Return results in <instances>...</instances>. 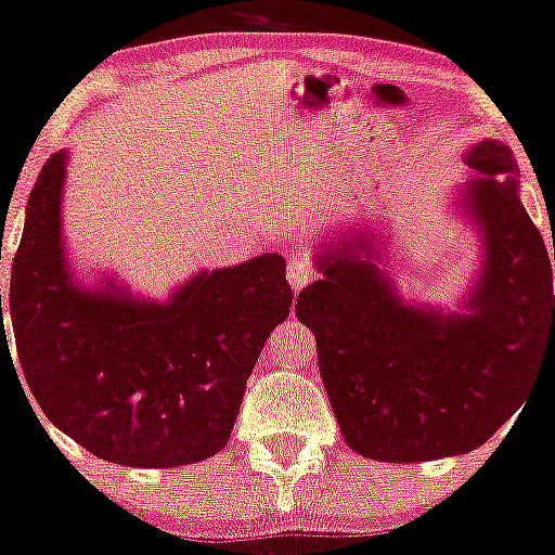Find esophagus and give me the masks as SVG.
<instances>
[{
  "instance_id": "esophagus-1",
  "label": "esophagus",
  "mask_w": 555,
  "mask_h": 555,
  "mask_svg": "<svg viewBox=\"0 0 555 555\" xmlns=\"http://www.w3.org/2000/svg\"><path fill=\"white\" fill-rule=\"evenodd\" d=\"M286 276H289L292 289L299 292V289H305V286H308L310 282H313L315 269H313V263H310V260L305 256H292L289 266H286Z\"/></svg>"
}]
</instances>
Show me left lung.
<instances>
[{
  "label": "left lung",
  "instance_id": "1",
  "mask_svg": "<svg viewBox=\"0 0 555 555\" xmlns=\"http://www.w3.org/2000/svg\"><path fill=\"white\" fill-rule=\"evenodd\" d=\"M464 162L477 171L464 208L486 253L456 313L406 305L378 266L380 234L360 232L323 242V276L297 297L344 441L367 460L467 454L519 410L540 358H555L551 258L519 201L512 149L480 140Z\"/></svg>",
  "mask_w": 555,
  "mask_h": 555
}]
</instances>
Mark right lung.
<instances>
[{"mask_svg":"<svg viewBox=\"0 0 555 555\" xmlns=\"http://www.w3.org/2000/svg\"><path fill=\"white\" fill-rule=\"evenodd\" d=\"M65 164V151L43 164L12 260L10 318L30 393L106 462L164 469L219 454L260 349L289 318L286 260L266 253L201 271L164 302L117 282L88 289L62 240ZM0 318L4 334L2 297Z\"/></svg>","mask_w":555,"mask_h":555,"instance_id":"obj_1","label":"right lung"}]
</instances>
